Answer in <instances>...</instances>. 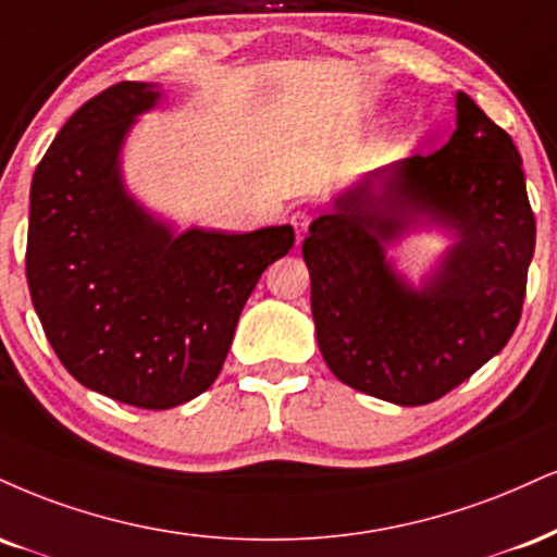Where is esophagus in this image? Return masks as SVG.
Masks as SVG:
<instances>
[{"mask_svg": "<svg viewBox=\"0 0 557 557\" xmlns=\"http://www.w3.org/2000/svg\"><path fill=\"white\" fill-rule=\"evenodd\" d=\"M308 223H311V212H308V210H296L290 214V225L296 227L298 240L304 238V233L308 231Z\"/></svg>", "mask_w": 557, "mask_h": 557, "instance_id": "34e87169", "label": "esophagus"}]
</instances>
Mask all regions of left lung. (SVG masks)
I'll return each instance as SVG.
<instances>
[{
    "instance_id": "8db88e82",
    "label": "left lung",
    "mask_w": 557,
    "mask_h": 557,
    "mask_svg": "<svg viewBox=\"0 0 557 557\" xmlns=\"http://www.w3.org/2000/svg\"><path fill=\"white\" fill-rule=\"evenodd\" d=\"M423 216L458 244L414 292L385 244ZM534 212L513 139L457 92V129L431 152L373 171L308 227L304 259L319 350L343 384L428 405L504 350L521 319Z\"/></svg>"
}]
</instances>
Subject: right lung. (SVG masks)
<instances>
[{
    "mask_svg": "<svg viewBox=\"0 0 557 557\" xmlns=\"http://www.w3.org/2000/svg\"><path fill=\"white\" fill-rule=\"evenodd\" d=\"M156 83H119L70 116L30 184L25 274L57 358L79 384L143 410L212 386L261 272L296 244L290 225L176 233L126 194L119 171Z\"/></svg>",
    "mask_w": 557,
    "mask_h": 557,
    "instance_id": "add662e5",
    "label": "right lung"
}]
</instances>
